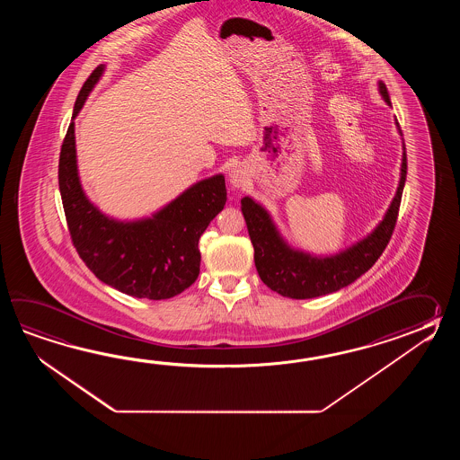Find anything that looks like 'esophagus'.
Instances as JSON below:
<instances>
[{"instance_id": "esophagus-1", "label": "esophagus", "mask_w": 460, "mask_h": 460, "mask_svg": "<svg viewBox=\"0 0 460 460\" xmlns=\"http://www.w3.org/2000/svg\"><path fill=\"white\" fill-rule=\"evenodd\" d=\"M228 177H230V184L234 187H243L244 181H246V174H244L243 169L242 167H234L230 172H228Z\"/></svg>"}]
</instances>
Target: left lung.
Here are the masks:
<instances>
[{
    "mask_svg": "<svg viewBox=\"0 0 460 460\" xmlns=\"http://www.w3.org/2000/svg\"><path fill=\"white\" fill-rule=\"evenodd\" d=\"M378 90L386 105L391 107L390 95L382 80L378 82ZM394 123L401 135L398 121ZM406 147L402 141L400 184L382 222L373 228L372 234L363 236L357 243L329 256H317L293 248L279 234L270 212L252 197H243L242 212L253 243L254 266L261 281L286 297L313 299L335 293L358 279L376 263L390 242L406 182Z\"/></svg>",
    "mask_w": 460,
    "mask_h": 460,
    "instance_id": "8db88e82",
    "label": "left lung"
}]
</instances>
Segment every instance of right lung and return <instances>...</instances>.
Returning <instances> with one entry per match:
<instances>
[{
	"label": "right lung",
	"mask_w": 460,
	"mask_h": 460,
	"mask_svg": "<svg viewBox=\"0 0 460 460\" xmlns=\"http://www.w3.org/2000/svg\"><path fill=\"white\" fill-rule=\"evenodd\" d=\"M103 72L102 64L80 90L60 149L59 189L70 238L102 283L139 299H169L199 276V240L224 210L226 177L216 174L199 181L151 217L118 220L103 214L84 192L78 177L74 123Z\"/></svg>",
	"instance_id": "1"
}]
</instances>
